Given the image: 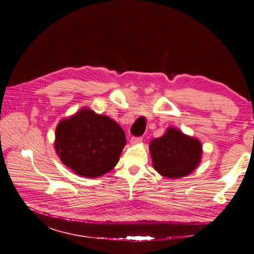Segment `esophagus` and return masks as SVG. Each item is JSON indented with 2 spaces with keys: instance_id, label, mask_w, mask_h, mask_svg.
Masks as SVG:
<instances>
[{
  "instance_id": "34e87169",
  "label": "esophagus",
  "mask_w": 254,
  "mask_h": 254,
  "mask_svg": "<svg viewBox=\"0 0 254 254\" xmlns=\"http://www.w3.org/2000/svg\"><path fill=\"white\" fill-rule=\"evenodd\" d=\"M142 140H143V137H142V136H133V137H131V140H130V143L133 144V145H135V144H139V143H141V142H142Z\"/></svg>"
}]
</instances>
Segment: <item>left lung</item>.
Returning <instances> with one entry per match:
<instances>
[{
  "mask_svg": "<svg viewBox=\"0 0 254 254\" xmlns=\"http://www.w3.org/2000/svg\"><path fill=\"white\" fill-rule=\"evenodd\" d=\"M153 168L167 178H181L193 172L201 161V143L176 128L166 132L149 145Z\"/></svg>",
  "mask_w": 254,
  "mask_h": 254,
  "instance_id": "8db88e82",
  "label": "left lung"
}]
</instances>
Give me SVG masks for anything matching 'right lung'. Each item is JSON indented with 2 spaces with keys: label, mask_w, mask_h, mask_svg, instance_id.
<instances>
[{
  "label": "right lung",
  "mask_w": 254,
  "mask_h": 254,
  "mask_svg": "<svg viewBox=\"0 0 254 254\" xmlns=\"http://www.w3.org/2000/svg\"><path fill=\"white\" fill-rule=\"evenodd\" d=\"M55 137L61 162L86 178L110 172L126 145L124 130L117 122L87 108L61 121Z\"/></svg>",
  "instance_id": "add662e5"
}]
</instances>
